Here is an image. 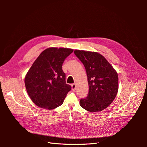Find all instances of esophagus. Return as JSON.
<instances>
[{"label": "esophagus", "mask_w": 147, "mask_h": 147, "mask_svg": "<svg viewBox=\"0 0 147 147\" xmlns=\"http://www.w3.org/2000/svg\"><path fill=\"white\" fill-rule=\"evenodd\" d=\"M76 84H75V83H74V84H72V91H75V90H76Z\"/></svg>", "instance_id": "34e87169"}]
</instances>
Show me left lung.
Wrapping results in <instances>:
<instances>
[{
    "label": "left lung",
    "instance_id": "obj_1",
    "mask_svg": "<svg viewBox=\"0 0 147 147\" xmlns=\"http://www.w3.org/2000/svg\"><path fill=\"white\" fill-rule=\"evenodd\" d=\"M74 54L85 68L89 92L80 105L91 112H100L115 99L118 90V74L105 57L96 52L75 50Z\"/></svg>",
    "mask_w": 147,
    "mask_h": 147
}]
</instances>
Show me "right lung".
<instances>
[{
	"label": "right lung",
	"mask_w": 147,
	"mask_h": 147,
	"mask_svg": "<svg viewBox=\"0 0 147 147\" xmlns=\"http://www.w3.org/2000/svg\"><path fill=\"white\" fill-rule=\"evenodd\" d=\"M72 52L69 48H47L31 66L25 77V86L30 98L38 107L52 110L63 104L72 87L66 84L62 65Z\"/></svg>",
	"instance_id": "add662e5"
}]
</instances>
